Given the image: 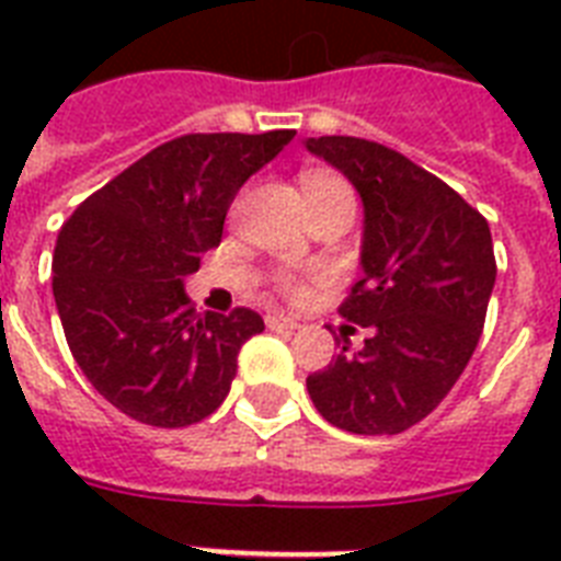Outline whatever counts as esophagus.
Listing matches in <instances>:
<instances>
[{"instance_id": "esophagus-1", "label": "esophagus", "mask_w": 561, "mask_h": 561, "mask_svg": "<svg viewBox=\"0 0 561 561\" xmlns=\"http://www.w3.org/2000/svg\"><path fill=\"white\" fill-rule=\"evenodd\" d=\"M264 323H267V329H273V332H294V329H299L297 320L285 314H267L264 317Z\"/></svg>"}]
</instances>
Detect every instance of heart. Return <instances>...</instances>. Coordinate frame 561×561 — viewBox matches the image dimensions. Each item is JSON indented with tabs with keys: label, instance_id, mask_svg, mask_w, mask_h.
<instances>
[{
	"label": "heart",
	"instance_id": "heart-1",
	"mask_svg": "<svg viewBox=\"0 0 561 561\" xmlns=\"http://www.w3.org/2000/svg\"><path fill=\"white\" fill-rule=\"evenodd\" d=\"M302 192H306L308 203L325 201V197H337V194H346V197H352L350 186H346L343 180L332 178V174H320V171H314V174H306V178H302ZM282 288L288 290V294H302V282L285 276V279H282Z\"/></svg>",
	"mask_w": 561,
	"mask_h": 561
}]
</instances>
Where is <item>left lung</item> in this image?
I'll return each mask as SVG.
<instances>
[{
	"label": "left lung",
	"instance_id": "1",
	"mask_svg": "<svg viewBox=\"0 0 561 561\" xmlns=\"http://www.w3.org/2000/svg\"><path fill=\"white\" fill-rule=\"evenodd\" d=\"M306 148L364 203L360 276L341 314L369 329L355 355L343 343L308 375V396L341 431L401 434L448 396L478 346L497 276L492 232L451 186L383 145L320 136Z\"/></svg>",
	"mask_w": 561,
	"mask_h": 561
}]
</instances>
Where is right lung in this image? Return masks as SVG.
Wrapping results in <instances>:
<instances>
[{
  "label": "right lung",
  "mask_w": 561,
  "mask_h": 561,
  "mask_svg": "<svg viewBox=\"0 0 561 561\" xmlns=\"http://www.w3.org/2000/svg\"><path fill=\"white\" fill-rule=\"evenodd\" d=\"M297 136L188 134L90 194L55 247L57 314L72 358L136 422L186 427L227 399L238 350L264 320L250 308L194 314L186 276L220 244L238 188Z\"/></svg>",
  "instance_id": "obj_1"
}]
</instances>
